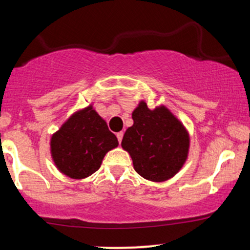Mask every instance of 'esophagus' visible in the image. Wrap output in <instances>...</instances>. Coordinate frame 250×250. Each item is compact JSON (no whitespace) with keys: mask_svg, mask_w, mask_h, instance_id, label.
I'll use <instances>...</instances> for the list:
<instances>
[{"mask_svg":"<svg viewBox=\"0 0 250 250\" xmlns=\"http://www.w3.org/2000/svg\"><path fill=\"white\" fill-rule=\"evenodd\" d=\"M116 136H117V140H119V142L121 143L122 139H123V131H120V133H117Z\"/></svg>","mask_w":250,"mask_h":250,"instance_id":"1","label":"esophagus"}]
</instances>
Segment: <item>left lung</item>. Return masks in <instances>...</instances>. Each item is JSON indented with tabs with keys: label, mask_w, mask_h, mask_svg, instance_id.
Wrapping results in <instances>:
<instances>
[{
	"label": "left lung",
	"mask_w": 250,
	"mask_h": 250,
	"mask_svg": "<svg viewBox=\"0 0 250 250\" xmlns=\"http://www.w3.org/2000/svg\"><path fill=\"white\" fill-rule=\"evenodd\" d=\"M133 121L121 145L130 154L136 173L154 182L173 177L188 155L189 136L182 123L167 108L150 110L146 102L133 111Z\"/></svg>",
	"instance_id": "1"
}]
</instances>
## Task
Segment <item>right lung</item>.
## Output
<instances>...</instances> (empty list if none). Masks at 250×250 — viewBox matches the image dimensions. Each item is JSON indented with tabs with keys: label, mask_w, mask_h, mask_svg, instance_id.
<instances>
[{
	"label": "right lung",
	"mask_w": 250,
	"mask_h": 250,
	"mask_svg": "<svg viewBox=\"0 0 250 250\" xmlns=\"http://www.w3.org/2000/svg\"><path fill=\"white\" fill-rule=\"evenodd\" d=\"M117 145L104 120L89 105L74 114L51 136V156L63 174L84 179L101 167L104 155Z\"/></svg>",
	"instance_id": "add662e5"
}]
</instances>
